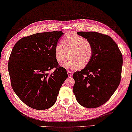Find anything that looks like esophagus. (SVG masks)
Instances as JSON below:
<instances>
[{
	"mask_svg": "<svg viewBox=\"0 0 132 132\" xmlns=\"http://www.w3.org/2000/svg\"><path fill=\"white\" fill-rule=\"evenodd\" d=\"M67 73H68V76H69V77H70V76H72V72H71V71H70V70H68V71H67Z\"/></svg>",
	"mask_w": 132,
	"mask_h": 132,
	"instance_id": "esophagus-1",
	"label": "esophagus"
}]
</instances>
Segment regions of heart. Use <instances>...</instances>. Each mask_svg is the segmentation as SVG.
Instances as JSON below:
<instances>
[{
  "mask_svg": "<svg viewBox=\"0 0 132 132\" xmlns=\"http://www.w3.org/2000/svg\"><path fill=\"white\" fill-rule=\"evenodd\" d=\"M55 47V58L61 63L69 56L63 66L69 69H83L88 65L93 56L94 49L89 40L69 32L62 37Z\"/></svg>",
  "mask_w": 132,
  "mask_h": 132,
  "instance_id": "obj_1",
  "label": "heart"
}]
</instances>
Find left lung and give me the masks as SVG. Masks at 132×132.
<instances>
[{"mask_svg": "<svg viewBox=\"0 0 132 132\" xmlns=\"http://www.w3.org/2000/svg\"><path fill=\"white\" fill-rule=\"evenodd\" d=\"M77 33L92 43L94 52L88 65L73 75V91L80 105L98 108L110 99L120 84L122 55L117 44L107 35L97 32Z\"/></svg>", "mask_w": 132, "mask_h": 132, "instance_id": "1", "label": "left lung"}]
</instances>
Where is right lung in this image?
Returning <instances> with one entry per match:
<instances>
[{"mask_svg": "<svg viewBox=\"0 0 132 132\" xmlns=\"http://www.w3.org/2000/svg\"><path fill=\"white\" fill-rule=\"evenodd\" d=\"M63 34L53 31L24 37L10 53L8 70L12 89L24 103L34 109L52 107L68 77L55 58V46ZM52 68L55 71L50 74Z\"/></svg>", "mask_w": 132, "mask_h": 132, "instance_id": "right-lung-1", "label": "right lung"}]
</instances>
